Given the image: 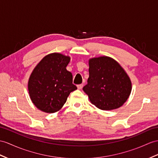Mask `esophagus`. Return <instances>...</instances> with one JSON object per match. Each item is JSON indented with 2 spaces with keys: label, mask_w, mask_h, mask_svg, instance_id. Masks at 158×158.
Wrapping results in <instances>:
<instances>
[{
  "label": "esophagus",
  "mask_w": 158,
  "mask_h": 158,
  "mask_svg": "<svg viewBox=\"0 0 158 158\" xmlns=\"http://www.w3.org/2000/svg\"><path fill=\"white\" fill-rule=\"evenodd\" d=\"M77 87H78V89H82V87H83V84H78V85L77 86Z\"/></svg>",
  "instance_id": "34e87169"
}]
</instances>
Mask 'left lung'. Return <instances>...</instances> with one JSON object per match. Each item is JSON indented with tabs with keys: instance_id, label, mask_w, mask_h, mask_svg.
<instances>
[{
	"instance_id": "1",
	"label": "left lung",
	"mask_w": 158,
	"mask_h": 158,
	"mask_svg": "<svg viewBox=\"0 0 158 158\" xmlns=\"http://www.w3.org/2000/svg\"><path fill=\"white\" fill-rule=\"evenodd\" d=\"M82 89L97 108L110 110L119 108L127 101L132 85L116 60L101 56L89 60V78Z\"/></svg>"
}]
</instances>
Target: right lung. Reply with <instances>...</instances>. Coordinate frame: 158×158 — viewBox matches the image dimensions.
<instances>
[{"instance_id": "add662e5", "label": "right lung", "mask_w": 158, "mask_h": 158, "mask_svg": "<svg viewBox=\"0 0 158 158\" xmlns=\"http://www.w3.org/2000/svg\"><path fill=\"white\" fill-rule=\"evenodd\" d=\"M70 57L59 53L45 56L31 74L28 90L31 100L38 109L53 113L60 110L70 92L77 89L72 74L66 70Z\"/></svg>"}]
</instances>
